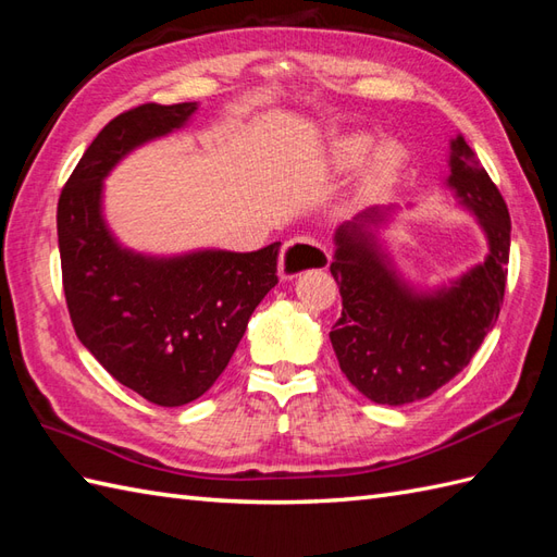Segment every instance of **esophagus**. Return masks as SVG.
<instances>
[{
  "instance_id": "1",
  "label": "esophagus",
  "mask_w": 557,
  "mask_h": 557,
  "mask_svg": "<svg viewBox=\"0 0 557 557\" xmlns=\"http://www.w3.org/2000/svg\"><path fill=\"white\" fill-rule=\"evenodd\" d=\"M330 263V256L325 253V248L318 246L311 239H294L282 246V256H280V277L282 280H292L301 275L304 270L309 268H321Z\"/></svg>"
}]
</instances>
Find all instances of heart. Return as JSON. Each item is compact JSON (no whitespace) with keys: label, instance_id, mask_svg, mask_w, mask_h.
I'll return each instance as SVG.
<instances>
[{"label":"heart","instance_id":"heart-1","mask_svg":"<svg viewBox=\"0 0 557 557\" xmlns=\"http://www.w3.org/2000/svg\"><path fill=\"white\" fill-rule=\"evenodd\" d=\"M373 144H375L373 134L351 132L335 138L333 148H330V158H333V164L337 170H354L369 158ZM401 160H405V150H401L397 140H383V144H377L374 152L371 153L369 172L373 180H385V176L395 174L399 170Z\"/></svg>","mask_w":557,"mask_h":557}]
</instances>
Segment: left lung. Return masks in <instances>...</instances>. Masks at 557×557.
Wrapping results in <instances>:
<instances>
[{"label": "left lung", "instance_id": "obj_1", "mask_svg": "<svg viewBox=\"0 0 557 557\" xmlns=\"http://www.w3.org/2000/svg\"><path fill=\"white\" fill-rule=\"evenodd\" d=\"M449 180L488 236V256L449 287L417 292L397 277L369 230L389 208H366L335 234L330 272L342 315L330 342L349 383L375 405H409L453 381L498 321L510 263V212L476 152L457 136Z\"/></svg>", "mask_w": 557, "mask_h": 557}]
</instances>
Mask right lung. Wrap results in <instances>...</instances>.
<instances>
[{
	"mask_svg": "<svg viewBox=\"0 0 557 557\" xmlns=\"http://www.w3.org/2000/svg\"><path fill=\"white\" fill-rule=\"evenodd\" d=\"M194 112L196 102H148L114 116L57 206L64 297L78 339L114 381L158 407H182L210 389L277 285L280 242L251 253L150 258L122 248L102 220V180L114 164Z\"/></svg>",
	"mask_w": 557,
	"mask_h": 557,
	"instance_id": "1",
	"label": "right lung"
}]
</instances>
